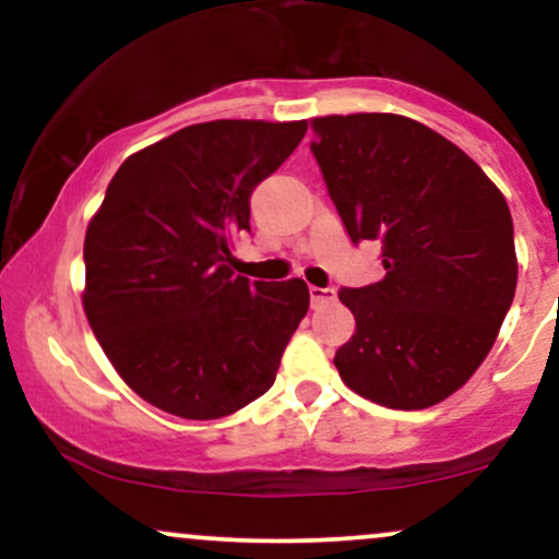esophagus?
Segmentation results:
<instances>
[{"label":"esophagus","instance_id":"esophagus-1","mask_svg":"<svg viewBox=\"0 0 559 559\" xmlns=\"http://www.w3.org/2000/svg\"><path fill=\"white\" fill-rule=\"evenodd\" d=\"M310 301H312V307H316V310H320V307L333 305V301H336V292H333V288L310 286Z\"/></svg>","mask_w":559,"mask_h":559}]
</instances>
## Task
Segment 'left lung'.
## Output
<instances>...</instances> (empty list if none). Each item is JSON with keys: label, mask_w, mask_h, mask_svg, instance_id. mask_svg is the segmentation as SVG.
Segmentation results:
<instances>
[{"label": "left lung", "mask_w": 559, "mask_h": 559, "mask_svg": "<svg viewBox=\"0 0 559 559\" xmlns=\"http://www.w3.org/2000/svg\"><path fill=\"white\" fill-rule=\"evenodd\" d=\"M312 131L346 234L381 241L386 271L338 292L357 329L333 365L365 400L431 407L476 373L515 297L510 207L460 146L418 120L329 115Z\"/></svg>", "instance_id": "left-lung-1"}]
</instances>
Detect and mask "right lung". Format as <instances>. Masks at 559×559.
Here are the masks:
<instances>
[{"label":"right lung","mask_w":559,"mask_h":559,"mask_svg":"<svg viewBox=\"0 0 559 559\" xmlns=\"http://www.w3.org/2000/svg\"><path fill=\"white\" fill-rule=\"evenodd\" d=\"M305 120H213L136 152L83 241V310L120 378L186 420L226 418L273 386L307 316L301 278L234 275L249 197L305 136Z\"/></svg>","instance_id":"obj_1"}]
</instances>
